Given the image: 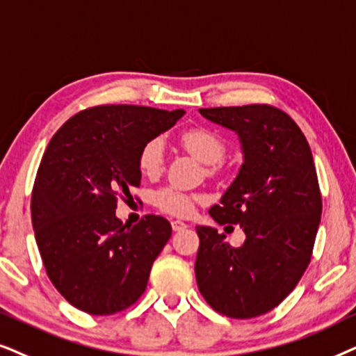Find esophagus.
I'll return each instance as SVG.
<instances>
[{
	"label": "esophagus",
	"mask_w": 356,
	"mask_h": 356,
	"mask_svg": "<svg viewBox=\"0 0 356 356\" xmlns=\"http://www.w3.org/2000/svg\"><path fill=\"white\" fill-rule=\"evenodd\" d=\"M170 225H172L174 231H182V229H186V227H187L186 222L181 221V220H174L172 222H170Z\"/></svg>",
	"instance_id": "esophagus-1"
}]
</instances>
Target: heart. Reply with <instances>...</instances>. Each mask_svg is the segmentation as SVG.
<instances>
[{
  "label": "heart",
  "instance_id": "heart-1",
  "mask_svg": "<svg viewBox=\"0 0 356 356\" xmlns=\"http://www.w3.org/2000/svg\"><path fill=\"white\" fill-rule=\"evenodd\" d=\"M181 141L188 153L200 161L203 164H218L226 154L225 140L216 134L215 130L207 127H195L188 129L182 134ZM140 170L148 177L159 175L164 168V143L161 138H153L141 146L138 154ZM154 205L170 215L184 216L191 213L193 200L191 195L182 193L174 188H163L156 192L153 198Z\"/></svg>",
  "mask_w": 356,
  "mask_h": 356
}]
</instances>
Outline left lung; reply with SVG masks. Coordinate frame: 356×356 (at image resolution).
<instances>
[{
	"label": "left lung",
	"mask_w": 356,
	"mask_h": 356,
	"mask_svg": "<svg viewBox=\"0 0 356 356\" xmlns=\"http://www.w3.org/2000/svg\"><path fill=\"white\" fill-rule=\"evenodd\" d=\"M200 113L239 136L243 165L210 216L239 225L245 241L233 248L215 227L197 226V285L215 311L250 319L280 305L309 265L322 213L314 161L280 108L252 104Z\"/></svg>",
	"instance_id": "8db88e82"
}]
</instances>
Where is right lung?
<instances>
[{"label": "right lung", "mask_w": 356, "mask_h": 356, "mask_svg": "<svg viewBox=\"0 0 356 356\" xmlns=\"http://www.w3.org/2000/svg\"><path fill=\"white\" fill-rule=\"evenodd\" d=\"M184 113L141 106L86 108L47 146L32 191V226L50 282L78 309L115 314L146 290L172 227L156 215L127 227L115 215L117 198L134 200L141 146Z\"/></svg>", "instance_id": "obj_1"}]
</instances>
